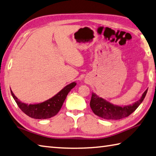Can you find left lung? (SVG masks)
Wrapping results in <instances>:
<instances>
[{
	"instance_id": "obj_1",
	"label": "left lung",
	"mask_w": 156,
	"mask_h": 156,
	"mask_svg": "<svg viewBox=\"0 0 156 156\" xmlns=\"http://www.w3.org/2000/svg\"><path fill=\"white\" fill-rule=\"evenodd\" d=\"M147 92V89L139 101L126 106L114 105L92 92L90 107L95 115L105 119H120L130 115L141 104Z\"/></svg>"
}]
</instances>
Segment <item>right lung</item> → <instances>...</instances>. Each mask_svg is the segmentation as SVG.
<instances>
[{
  "label": "right lung",
  "instance_id": "1",
  "mask_svg": "<svg viewBox=\"0 0 156 156\" xmlns=\"http://www.w3.org/2000/svg\"><path fill=\"white\" fill-rule=\"evenodd\" d=\"M76 85L75 82L67 85L52 98L38 104L23 103L14 95L11 90V93L20 109L28 116L34 119H48L59 112L69 92Z\"/></svg>",
  "mask_w": 156,
  "mask_h": 156
}]
</instances>
